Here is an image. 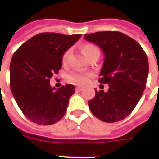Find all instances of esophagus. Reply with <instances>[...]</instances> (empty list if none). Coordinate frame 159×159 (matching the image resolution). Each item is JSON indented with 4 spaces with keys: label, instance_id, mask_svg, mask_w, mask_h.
Instances as JSON below:
<instances>
[{
    "label": "esophagus",
    "instance_id": "1",
    "mask_svg": "<svg viewBox=\"0 0 159 159\" xmlns=\"http://www.w3.org/2000/svg\"><path fill=\"white\" fill-rule=\"evenodd\" d=\"M82 90H83V89L81 87H76V91H77V92H80Z\"/></svg>",
    "mask_w": 159,
    "mask_h": 159
}]
</instances>
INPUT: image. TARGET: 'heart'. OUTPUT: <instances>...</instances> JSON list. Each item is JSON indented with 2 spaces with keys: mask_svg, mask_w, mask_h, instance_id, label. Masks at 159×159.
Instances as JSON below:
<instances>
[{
  "mask_svg": "<svg viewBox=\"0 0 159 159\" xmlns=\"http://www.w3.org/2000/svg\"><path fill=\"white\" fill-rule=\"evenodd\" d=\"M82 52H83V54L86 56V58L88 59L91 54H93L94 52H100L99 51V48H97L96 46L93 45V44H84V45L82 46ZM70 50L68 49L67 51L64 52V54L62 56V62L66 63L68 57L70 55ZM89 75L87 74H83V73H71L70 75H69L68 76V80H69L70 83H74V84H76V85H84L88 83L89 81Z\"/></svg>",
  "mask_w": 159,
  "mask_h": 159,
  "instance_id": "obj_1",
  "label": "heart"
}]
</instances>
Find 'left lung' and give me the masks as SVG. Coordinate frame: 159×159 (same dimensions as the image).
Returning <instances> with one entry per match:
<instances>
[{
    "label": "left lung",
    "mask_w": 159,
    "mask_h": 159,
    "mask_svg": "<svg viewBox=\"0 0 159 159\" xmlns=\"http://www.w3.org/2000/svg\"><path fill=\"white\" fill-rule=\"evenodd\" d=\"M84 39L99 46L105 59L99 82L108 83L107 92L95 91L89 101L91 112L106 123L128 117L136 107L147 84L148 59L140 45L118 31L84 35Z\"/></svg>",
    "instance_id": "obj_1"
}]
</instances>
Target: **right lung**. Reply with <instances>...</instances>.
I'll return each instance as SVG.
<instances>
[{"label":"right lung","mask_w":159,"mask_h":159,"mask_svg":"<svg viewBox=\"0 0 159 159\" xmlns=\"http://www.w3.org/2000/svg\"><path fill=\"white\" fill-rule=\"evenodd\" d=\"M81 36L40 33L14 52L10 64V88L20 110L33 123L51 125L64 117L75 88L66 84L55 90L49 83L62 67L64 52Z\"/></svg>","instance_id":"obj_1"}]
</instances>
